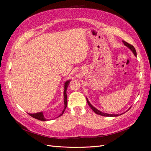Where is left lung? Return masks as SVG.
Returning <instances> with one entry per match:
<instances>
[{
  "label": "left lung",
  "instance_id": "8db88e82",
  "mask_svg": "<svg viewBox=\"0 0 151 151\" xmlns=\"http://www.w3.org/2000/svg\"><path fill=\"white\" fill-rule=\"evenodd\" d=\"M122 42H123V44H124L125 46H126L127 47L129 48L131 50V51L132 52V53H133L134 54V55H135V57H137V52H136V50H135V48H134L133 46H132V45H130L129 43H127L126 42H125V41H122ZM86 99H87V102H88V104H89V106L91 107V109H93V111H94L95 113L98 114V115H101V116H104L115 117V116H119V115H122V114L124 113H121V114H108V113H106L102 112V111H101L98 110V109L96 108L95 107H94V106H93V105L89 103L88 99L87 98H86ZM130 108H131V107H130ZM130 108L129 109H130ZM129 109H128V110H129ZM128 110H127V111H128Z\"/></svg>",
  "mask_w": 151,
  "mask_h": 151
}]
</instances>
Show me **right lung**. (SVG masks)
<instances>
[{
    "instance_id": "1",
    "label": "right lung",
    "mask_w": 151,
    "mask_h": 151,
    "mask_svg": "<svg viewBox=\"0 0 151 151\" xmlns=\"http://www.w3.org/2000/svg\"><path fill=\"white\" fill-rule=\"evenodd\" d=\"M70 82V80H68L64 83V91H63V101H64V108H63L62 113L58 116V117L60 116L63 115V113H64V111L65 110L66 108H67V93H67V87L68 86V84H69ZM28 114L31 116L33 117V118H36V119H37V120H41V121H47L48 120V119H46V118L44 117L43 113L42 111L36 113H28ZM58 117H57V118H58Z\"/></svg>"
}]
</instances>
